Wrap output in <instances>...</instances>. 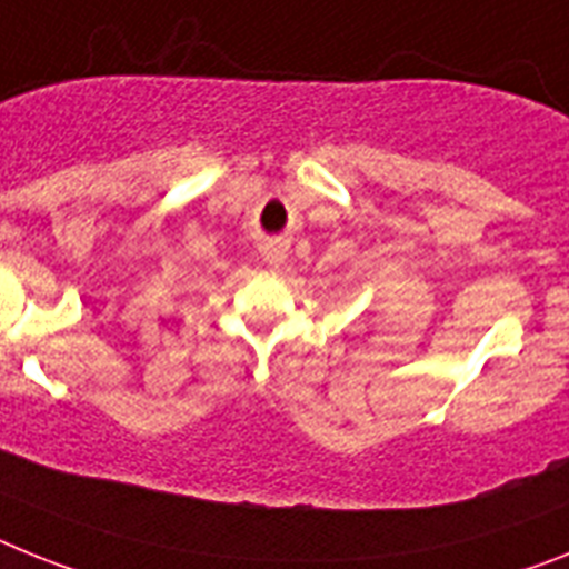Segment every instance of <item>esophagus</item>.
<instances>
[{"label":"esophagus","mask_w":569,"mask_h":569,"mask_svg":"<svg viewBox=\"0 0 569 569\" xmlns=\"http://www.w3.org/2000/svg\"><path fill=\"white\" fill-rule=\"evenodd\" d=\"M262 257H266V262H269V266H274L277 269V266L286 260V248L277 246V242H271V246L262 248Z\"/></svg>","instance_id":"obj_1"}]
</instances>
